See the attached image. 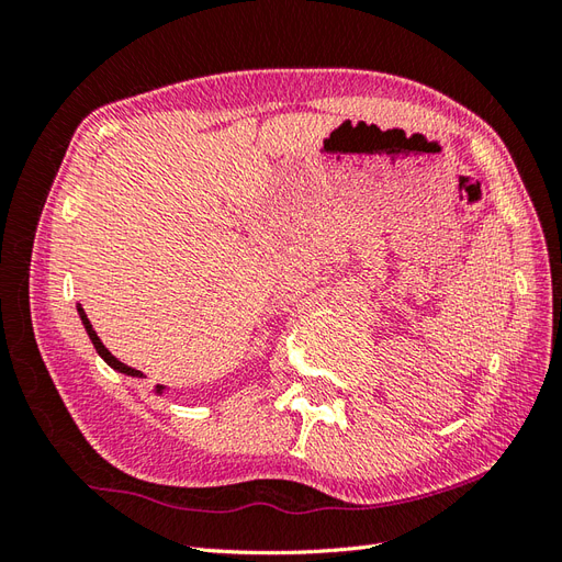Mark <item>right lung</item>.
<instances>
[{
  "label": "right lung",
  "mask_w": 562,
  "mask_h": 562,
  "mask_svg": "<svg viewBox=\"0 0 562 562\" xmlns=\"http://www.w3.org/2000/svg\"><path fill=\"white\" fill-rule=\"evenodd\" d=\"M78 314H80V322H82V326H85V330H87V336H89V340H92V345H94V350H97V355L109 363L111 369H115L117 373H125V375H132V378H144V373L142 371H136V369H132V367H127V363H123L120 359H115L109 350H105V345L99 340V336H97V330L92 328V324H89V318H87V314H85V310L78 305ZM154 392L156 394H165V385H156L154 387Z\"/></svg>",
  "instance_id": "obj_1"
}]
</instances>
